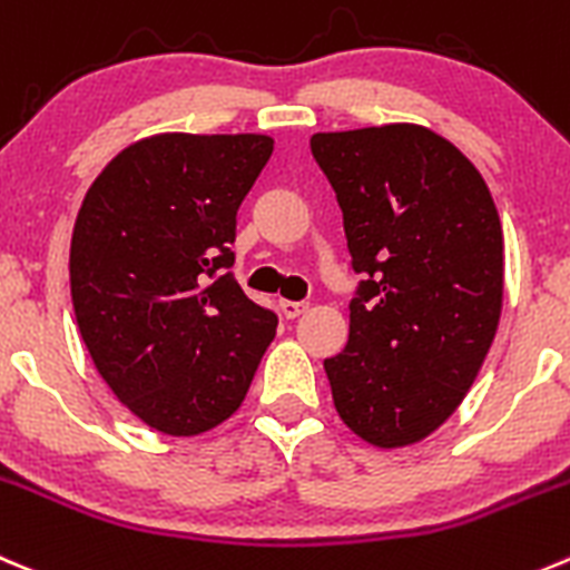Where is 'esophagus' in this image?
<instances>
[{"mask_svg":"<svg viewBox=\"0 0 570 570\" xmlns=\"http://www.w3.org/2000/svg\"><path fill=\"white\" fill-rule=\"evenodd\" d=\"M306 308H308V303H303V301H281V314H284L286 320L301 317Z\"/></svg>","mask_w":570,"mask_h":570,"instance_id":"obj_1","label":"esophagus"}]
</instances>
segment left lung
Here are the masks:
<instances>
[{"instance_id": "obj_1", "label": "left lung", "mask_w": 570, "mask_h": 570, "mask_svg": "<svg viewBox=\"0 0 570 570\" xmlns=\"http://www.w3.org/2000/svg\"><path fill=\"white\" fill-rule=\"evenodd\" d=\"M353 269L345 351L325 358L351 432L401 449L443 425L471 390L501 317L504 236L479 169L420 125L314 132Z\"/></svg>"}]
</instances>
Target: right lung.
<instances>
[{"label": "right lung", "mask_w": 570, "mask_h": 570, "mask_svg": "<svg viewBox=\"0 0 570 570\" xmlns=\"http://www.w3.org/2000/svg\"><path fill=\"white\" fill-rule=\"evenodd\" d=\"M273 138L161 132L121 150L82 200L69 281L77 328L150 429L203 434L245 401L278 317L234 273L236 212Z\"/></svg>", "instance_id": "right-lung-1"}]
</instances>
